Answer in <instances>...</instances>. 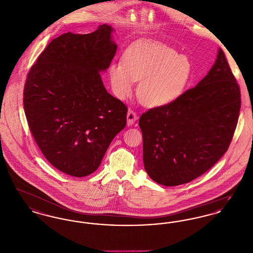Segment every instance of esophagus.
Segmentation results:
<instances>
[{"label": "esophagus", "mask_w": 253, "mask_h": 253, "mask_svg": "<svg viewBox=\"0 0 253 253\" xmlns=\"http://www.w3.org/2000/svg\"><path fill=\"white\" fill-rule=\"evenodd\" d=\"M137 119H138V116H137L136 112L133 111L132 109H130L128 111V114H127V124L128 125H132Z\"/></svg>", "instance_id": "1"}]
</instances>
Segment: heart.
Here are the masks:
<instances>
[{
  "instance_id": "b5f03b06",
  "label": "heart",
  "mask_w": 253,
  "mask_h": 253,
  "mask_svg": "<svg viewBox=\"0 0 253 253\" xmlns=\"http://www.w3.org/2000/svg\"><path fill=\"white\" fill-rule=\"evenodd\" d=\"M113 90L121 99L131 96L135 82L137 95L148 107L166 106L180 97L192 80V64L174 49L161 43L138 42L123 55V62L109 67Z\"/></svg>"
}]
</instances>
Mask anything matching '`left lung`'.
<instances>
[{"instance_id":"1","label":"left lung","mask_w":253,"mask_h":253,"mask_svg":"<svg viewBox=\"0 0 253 253\" xmlns=\"http://www.w3.org/2000/svg\"><path fill=\"white\" fill-rule=\"evenodd\" d=\"M240 108V87L219 49L214 65L198 84L174 102L141 115L149 176L164 186H178L202 175L228 151Z\"/></svg>"}]
</instances>
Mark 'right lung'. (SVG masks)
I'll return each mask as SVG.
<instances>
[{
	"label": "right lung",
	"instance_id": "right-lung-1",
	"mask_svg": "<svg viewBox=\"0 0 253 253\" xmlns=\"http://www.w3.org/2000/svg\"><path fill=\"white\" fill-rule=\"evenodd\" d=\"M112 27L67 32L50 42L27 74L24 108L29 130L49 162L75 177L93 173L126 126L127 106L110 95L99 72L117 45Z\"/></svg>",
	"mask_w": 253,
	"mask_h": 253
}]
</instances>
